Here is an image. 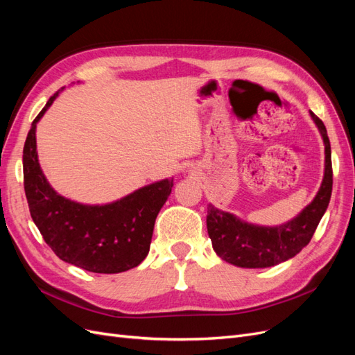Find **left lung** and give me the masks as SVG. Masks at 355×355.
I'll list each match as a JSON object with an SVG mask.
<instances>
[{
  "label": "left lung",
  "instance_id": "8db88e82",
  "mask_svg": "<svg viewBox=\"0 0 355 355\" xmlns=\"http://www.w3.org/2000/svg\"><path fill=\"white\" fill-rule=\"evenodd\" d=\"M326 149L324 179L314 201L282 227H256L216 207L207 209V231L213 249L228 263L241 268H268L296 256L311 241L331 197L333 170L326 125L311 112Z\"/></svg>",
  "mask_w": 355,
  "mask_h": 355
}]
</instances>
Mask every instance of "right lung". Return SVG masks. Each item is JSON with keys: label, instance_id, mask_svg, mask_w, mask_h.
Masks as SVG:
<instances>
[{"label": "right lung", "instance_id": "add662e5", "mask_svg": "<svg viewBox=\"0 0 355 355\" xmlns=\"http://www.w3.org/2000/svg\"><path fill=\"white\" fill-rule=\"evenodd\" d=\"M59 92L32 121L24 146V187L31 218L62 261L98 274L128 271L149 252L157 214L170 196L173 179L155 182L106 206H84L56 194L38 164L35 127Z\"/></svg>", "mask_w": 355, "mask_h": 355}]
</instances>
